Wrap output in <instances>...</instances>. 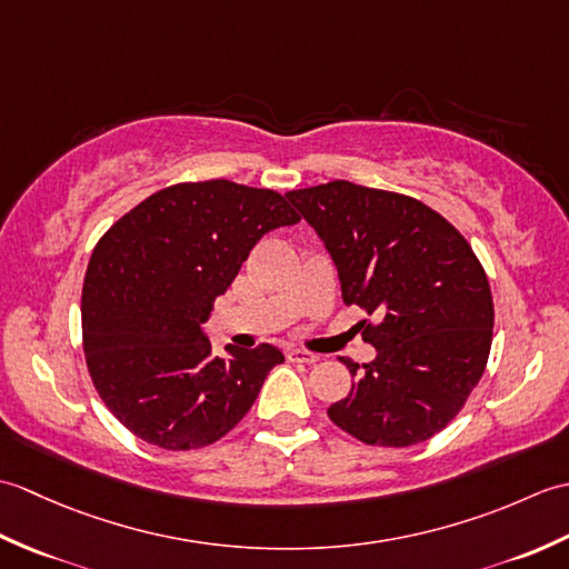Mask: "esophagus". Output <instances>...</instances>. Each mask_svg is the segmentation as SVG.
Wrapping results in <instances>:
<instances>
[{"mask_svg": "<svg viewBox=\"0 0 569 569\" xmlns=\"http://www.w3.org/2000/svg\"><path fill=\"white\" fill-rule=\"evenodd\" d=\"M288 359L298 361V365H316L320 357L312 352H306V349H288Z\"/></svg>", "mask_w": 569, "mask_h": 569, "instance_id": "esophagus-1", "label": "esophagus"}]
</instances>
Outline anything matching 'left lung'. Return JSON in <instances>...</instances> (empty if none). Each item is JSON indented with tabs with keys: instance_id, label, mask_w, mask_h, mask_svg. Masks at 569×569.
I'll return each instance as SVG.
<instances>
[{
	"instance_id": "8db88e82",
	"label": "left lung",
	"mask_w": 569,
	"mask_h": 569,
	"mask_svg": "<svg viewBox=\"0 0 569 569\" xmlns=\"http://www.w3.org/2000/svg\"><path fill=\"white\" fill-rule=\"evenodd\" d=\"M340 273L345 306L377 359L328 408L337 428L379 447L432 438L465 408L487 369L493 298L485 266L440 212L401 192L332 180L288 190ZM371 315L380 320L373 323Z\"/></svg>"
}]
</instances>
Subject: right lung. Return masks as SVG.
Instances as JSON below:
<instances>
[{
	"label": "right lung",
	"mask_w": 569,
	"mask_h": 569,
	"mask_svg": "<svg viewBox=\"0 0 569 569\" xmlns=\"http://www.w3.org/2000/svg\"><path fill=\"white\" fill-rule=\"evenodd\" d=\"M300 214L281 192L214 178L176 183L107 229L82 283V349L104 406L143 442L183 452L232 430L283 355H212L200 322L253 244Z\"/></svg>",
	"instance_id": "obj_1"
}]
</instances>
